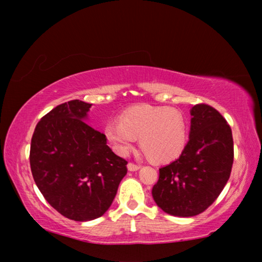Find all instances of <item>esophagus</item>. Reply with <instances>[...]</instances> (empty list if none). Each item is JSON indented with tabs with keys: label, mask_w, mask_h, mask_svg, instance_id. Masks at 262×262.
Segmentation results:
<instances>
[{
	"label": "esophagus",
	"mask_w": 262,
	"mask_h": 262,
	"mask_svg": "<svg viewBox=\"0 0 262 262\" xmlns=\"http://www.w3.org/2000/svg\"><path fill=\"white\" fill-rule=\"evenodd\" d=\"M127 167L129 171H137L140 168V165H137V164H134V163H129L127 165Z\"/></svg>",
	"instance_id": "34e87169"
}]
</instances>
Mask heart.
<instances>
[{"label":"heart","instance_id":"heart-1","mask_svg":"<svg viewBox=\"0 0 262 262\" xmlns=\"http://www.w3.org/2000/svg\"><path fill=\"white\" fill-rule=\"evenodd\" d=\"M105 136L121 156L129 154L140 137V145L156 163L179 156L187 141V121L180 110L166 106L135 105L123 111L120 120L106 123Z\"/></svg>","mask_w":262,"mask_h":262}]
</instances>
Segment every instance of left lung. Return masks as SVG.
Returning <instances> with one entry per match:
<instances>
[{
    "instance_id": "obj_1",
    "label": "left lung",
    "mask_w": 262,
    "mask_h": 262,
    "mask_svg": "<svg viewBox=\"0 0 262 262\" xmlns=\"http://www.w3.org/2000/svg\"><path fill=\"white\" fill-rule=\"evenodd\" d=\"M189 141L178 159L159 168L152 198L166 214H201L219 198L231 174V128L219 111L207 104L190 110Z\"/></svg>"
}]
</instances>
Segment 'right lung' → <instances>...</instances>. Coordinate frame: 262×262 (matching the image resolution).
Here are the masks:
<instances>
[{"mask_svg": "<svg viewBox=\"0 0 262 262\" xmlns=\"http://www.w3.org/2000/svg\"><path fill=\"white\" fill-rule=\"evenodd\" d=\"M90 107L78 99L56 106L37 123L31 140L35 185L56 211L77 222L103 216L127 173L126 159L84 121Z\"/></svg>", "mask_w": 262, "mask_h": 262, "instance_id": "obj_1", "label": "right lung"}]
</instances>
